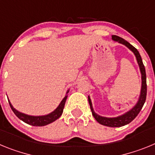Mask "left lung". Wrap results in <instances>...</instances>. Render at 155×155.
Here are the masks:
<instances>
[{"mask_svg":"<svg viewBox=\"0 0 155 155\" xmlns=\"http://www.w3.org/2000/svg\"><path fill=\"white\" fill-rule=\"evenodd\" d=\"M112 39L114 41H116V42H120V43L125 45L131 51H133V53L136 56L137 61V63L140 67V72H141L142 78L141 91H140V95L139 100H138L137 105L131 110L127 112L124 115H122V116H118V117H115V118H107V117H102L101 116H98L93 110L92 104H91V101L89 97H88V102H89L90 108H91V113H92V116H94V118L97 120L98 123H99L102 125L106 126V127H120L130 124L131 121H133L134 119L136 118V116L139 114L140 111L141 110L143 104L145 102V100H146V96H147V80H146V72H145L144 65H143L141 57L140 55L138 50L134 46L130 44L127 41H126L125 39L121 38V37L113 35H112Z\"/></svg>","mask_w":155,"mask_h":155,"instance_id":"1","label":"left lung"}]
</instances>
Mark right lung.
<instances>
[{
    "label": "right lung",
    "mask_w": 155,
    "mask_h": 155,
    "mask_svg": "<svg viewBox=\"0 0 155 155\" xmlns=\"http://www.w3.org/2000/svg\"><path fill=\"white\" fill-rule=\"evenodd\" d=\"M67 93H68V91ZM67 98H68V94L64 97V99L61 101V102L60 103L58 107H57L55 110L53 111V112H52L50 114L46 115V116H28V115L20 113V112L16 110V109L12 106L10 101H8V102H9V105H10L12 111H13L14 113L16 115V116H17L18 118H19L21 120H22V121L25 122V124H28L31 126H34V127H42V126H46L47 125V124H51V123H53V122H54L55 120H57V119L61 117V116L63 113V110H64V105H65Z\"/></svg>",
    "instance_id": "add662e5"
}]
</instances>
